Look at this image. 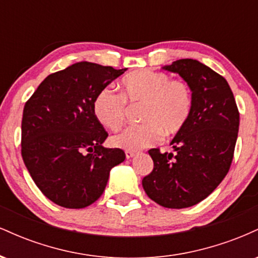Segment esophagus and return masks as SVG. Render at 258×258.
I'll return each instance as SVG.
<instances>
[{
  "label": "esophagus",
  "mask_w": 258,
  "mask_h": 258,
  "mask_svg": "<svg viewBox=\"0 0 258 258\" xmlns=\"http://www.w3.org/2000/svg\"><path fill=\"white\" fill-rule=\"evenodd\" d=\"M125 155L127 159H131L136 155V152H132V150H125Z\"/></svg>",
  "instance_id": "1"
}]
</instances>
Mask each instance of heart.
Returning <instances> with one entry per match:
<instances>
[{"label":"heart","mask_w":258,"mask_h":258,"mask_svg":"<svg viewBox=\"0 0 258 258\" xmlns=\"http://www.w3.org/2000/svg\"><path fill=\"white\" fill-rule=\"evenodd\" d=\"M122 96L104 88L93 102V114L106 128L117 131L122 127L127 104L142 105L141 121L111 138L115 148L139 150L150 147L164 136H173L184 128L193 110V96L186 82L171 80L170 75L154 70H137L121 82Z\"/></svg>","instance_id":"obj_1"}]
</instances>
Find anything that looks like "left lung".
I'll list each match as a JSON object with an SVG mask.
<instances>
[{"mask_svg": "<svg viewBox=\"0 0 258 258\" xmlns=\"http://www.w3.org/2000/svg\"><path fill=\"white\" fill-rule=\"evenodd\" d=\"M162 69L189 85L193 110L171 141L174 153L150 149L154 168L142 180L150 199L167 209L197 205L229 171L239 131V110L227 80L195 59H179Z\"/></svg>", "mask_w": 258, "mask_h": 258, "instance_id": "8db88e82", "label": "left lung"}]
</instances>
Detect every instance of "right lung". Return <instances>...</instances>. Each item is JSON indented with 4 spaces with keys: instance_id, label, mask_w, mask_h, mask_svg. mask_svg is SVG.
Wrapping results in <instances>:
<instances>
[{
    "instance_id": "right-lung-1",
    "label": "right lung",
    "mask_w": 258,
    "mask_h": 258,
    "mask_svg": "<svg viewBox=\"0 0 258 258\" xmlns=\"http://www.w3.org/2000/svg\"><path fill=\"white\" fill-rule=\"evenodd\" d=\"M127 69L80 61L47 76L25 103L22 156L46 198L84 209L104 191L110 170L126 158L104 148L108 133L93 114L97 94Z\"/></svg>"
}]
</instances>
